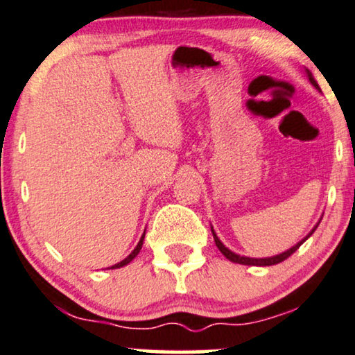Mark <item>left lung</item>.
Here are the masks:
<instances>
[{
	"mask_svg": "<svg viewBox=\"0 0 355 355\" xmlns=\"http://www.w3.org/2000/svg\"><path fill=\"white\" fill-rule=\"evenodd\" d=\"M306 73H308V78H309V82H311V85H313V87H315V88H318V89H320V87H318V83H316V80H315V78H313V75H311V73H309V71H308V70H306ZM320 223H321V221H320ZM320 223H318V224H320ZM318 224H316V226H315V227H313V230H311V232H309V234H308L306 237H304V239H302V241H300V242H298V244H295V245H293V248H291V249H288V250H285V252H282V254H278V255H273V257H266V259H252V257H244V255H237V254H234V252H232V250H230V249H227V248H226V245H224V244H223V242L218 239L216 232H214V231H213V227H211V232H213L214 242H216L218 249H219V250H221V254H223V255H224V257H226L227 260H231V262H234V263H242V266H257V267H267V266H275V263H280V262H284V260H285V259H288V257H290V255H291V254H293V252H295V250H297V249L300 248V245H302V244H303V242H304V241H306V239H308V237H309V236H311V234H313V232H315V231H316Z\"/></svg>",
	"mask_w": 355,
	"mask_h": 355,
	"instance_id": "8db88e82",
	"label": "left lung"
}]
</instances>
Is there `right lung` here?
Segmentation results:
<instances>
[{
	"label": "right lung",
	"mask_w": 355,
	"mask_h": 355,
	"mask_svg": "<svg viewBox=\"0 0 355 355\" xmlns=\"http://www.w3.org/2000/svg\"><path fill=\"white\" fill-rule=\"evenodd\" d=\"M144 236H146V232H144V234H142V237H141V241H139V242H137L136 249H134V250H132V252H131V254H129V255H128V257H125L124 260H121V262H118V263H116V266H113V267H111V268H119V267H124V266H128V263H129V262H131V260H132L134 257H136V255H137L139 252H141V249H142V242H144Z\"/></svg>",
	"instance_id": "add662e5"
}]
</instances>
